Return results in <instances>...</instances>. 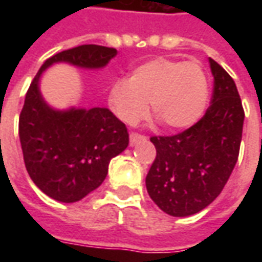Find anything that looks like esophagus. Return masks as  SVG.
<instances>
[{"instance_id": "1", "label": "esophagus", "mask_w": 262, "mask_h": 262, "mask_svg": "<svg viewBox=\"0 0 262 262\" xmlns=\"http://www.w3.org/2000/svg\"><path fill=\"white\" fill-rule=\"evenodd\" d=\"M142 140H146V136L139 135V133H130V144L132 146H135L136 143L142 142Z\"/></svg>"}]
</instances>
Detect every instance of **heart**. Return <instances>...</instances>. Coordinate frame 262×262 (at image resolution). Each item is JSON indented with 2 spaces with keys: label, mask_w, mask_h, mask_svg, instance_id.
Segmentation results:
<instances>
[{
  "label": "heart",
  "mask_w": 262,
  "mask_h": 262,
  "mask_svg": "<svg viewBox=\"0 0 262 262\" xmlns=\"http://www.w3.org/2000/svg\"><path fill=\"white\" fill-rule=\"evenodd\" d=\"M208 75L195 61L156 57L133 69L130 78H118L109 90V108L127 125L153 114L168 129H187L206 109Z\"/></svg>",
  "instance_id": "b5f03b06"
}]
</instances>
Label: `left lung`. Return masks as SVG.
Masks as SVG:
<instances>
[{"instance_id": "left-lung-1", "label": "left lung", "mask_w": 262, "mask_h": 262, "mask_svg": "<svg viewBox=\"0 0 262 262\" xmlns=\"http://www.w3.org/2000/svg\"><path fill=\"white\" fill-rule=\"evenodd\" d=\"M212 103L201 120L174 136H153L157 156L146 177L150 198L163 212L185 217L219 196L234 168L242 143V99L230 75L209 59Z\"/></svg>"}]
</instances>
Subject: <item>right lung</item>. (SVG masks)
<instances>
[{
    "mask_svg": "<svg viewBox=\"0 0 262 262\" xmlns=\"http://www.w3.org/2000/svg\"><path fill=\"white\" fill-rule=\"evenodd\" d=\"M116 49L82 45L54 54L37 71L26 92L19 116L24 161L32 181L59 202L81 201L108 174L109 161L129 144V133L108 108L57 111L43 99L39 81L54 63L80 69H102Z\"/></svg>",
    "mask_w": 262,
    "mask_h": 262,
    "instance_id": "add662e5",
    "label": "right lung"
}]
</instances>
